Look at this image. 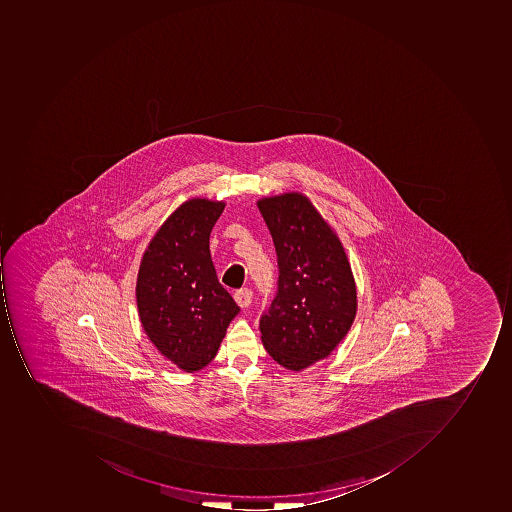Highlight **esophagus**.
<instances>
[{
	"instance_id": "esophagus-1",
	"label": "esophagus",
	"mask_w": 512,
	"mask_h": 512,
	"mask_svg": "<svg viewBox=\"0 0 512 512\" xmlns=\"http://www.w3.org/2000/svg\"><path fill=\"white\" fill-rule=\"evenodd\" d=\"M234 298L240 308H248L249 304L252 303V298H254V295H252L251 289L244 288L238 289V291L234 294Z\"/></svg>"
}]
</instances>
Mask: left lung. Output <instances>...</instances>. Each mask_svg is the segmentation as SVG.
Listing matches in <instances>:
<instances>
[{
    "label": "left lung",
    "mask_w": 512,
    "mask_h": 512,
    "mask_svg": "<svg viewBox=\"0 0 512 512\" xmlns=\"http://www.w3.org/2000/svg\"><path fill=\"white\" fill-rule=\"evenodd\" d=\"M277 254L274 300L260 318L261 341L278 365L301 371L328 357L351 329L357 291L343 246L308 198L258 201Z\"/></svg>",
    "instance_id": "obj_1"
}]
</instances>
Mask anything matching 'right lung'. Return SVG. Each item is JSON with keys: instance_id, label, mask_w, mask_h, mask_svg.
<instances>
[{"instance_id": "obj_1", "label": "right lung", "mask_w": 512, "mask_h": 512, "mask_svg": "<svg viewBox=\"0 0 512 512\" xmlns=\"http://www.w3.org/2000/svg\"><path fill=\"white\" fill-rule=\"evenodd\" d=\"M224 203L194 198L164 221L141 260L137 306L149 340L186 372L214 360L240 312L221 286L209 251Z\"/></svg>"}]
</instances>
